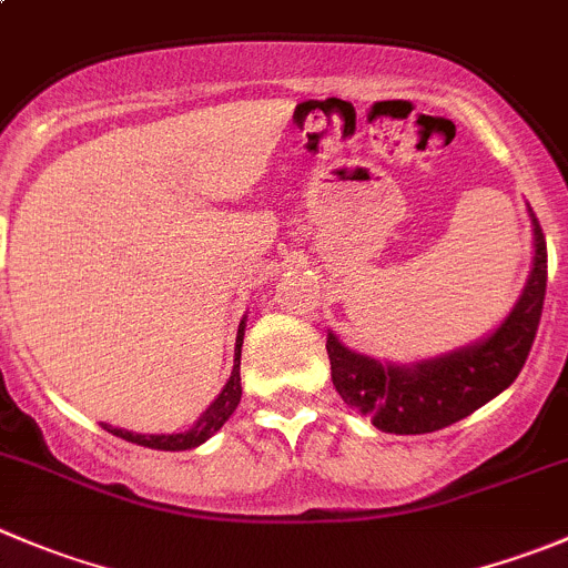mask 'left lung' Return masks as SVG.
<instances>
[{"label":"left lung","instance_id":"obj_1","mask_svg":"<svg viewBox=\"0 0 568 568\" xmlns=\"http://www.w3.org/2000/svg\"><path fill=\"white\" fill-rule=\"evenodd\" d=\"M532 266L519 300L488 335L413 363L374 361L327 329L333 385L383 433L422 436L460 422L503 394L525 366L547 294V241L530 207Z\"/></svg>","mask_w":568,"mask_h":568}]
</instances>
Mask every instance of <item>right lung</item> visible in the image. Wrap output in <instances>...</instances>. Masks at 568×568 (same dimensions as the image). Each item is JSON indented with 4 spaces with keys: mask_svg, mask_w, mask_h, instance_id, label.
<instances>
[{
    "mask_svg": "<svg viewBox=\"0 0 568 568\" xmlns=\"http://www.w3.org/2000/svg\"><path fill=\"white\" fill-rule=\"evenodd\" d=\"M244 329H246V316L241 318L239 335H235V363L233 372H230V379L224 383L222 394L207 405V410L202 413L194 422V427H189L185 433H161V436H141V433L121 430V427H110V424H102L104 430L113 433L115 438H124V442L138 444V447H150V449H163V453H183V449H194L200 444H205L207 438L216 436L222 430V424L233 416V410L241 402V344H244Z\"/></svg>",
    "mask_w": 568,
    "mask_h": 568,
    "instance_id": "obj_1",
    "label": "right lung"
}]
</instances>
